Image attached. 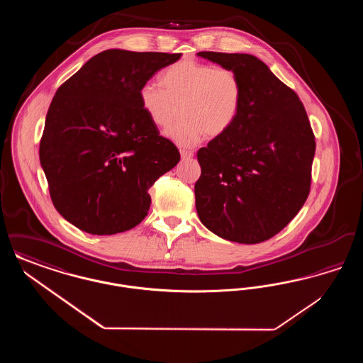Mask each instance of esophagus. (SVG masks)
<instances>
[{
  "label": "esophagus",
  "instance_id": "1",
  "mask_svg": "<svg viewBox=\"0 0 363 363\" xmlns=\"http://www.w3.org/2000/svg\"><path fill=\"white\" fill-rule=\"evenodd\" d=\"M179 154H181L182 160H188V159H191L193 155H194L191 151H188V150H181V151H179Z\"/></svg>",
  "mask_w": 363,
  "mask_h": 363
}]
</instances>
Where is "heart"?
<instances>
[{"label":"heart","instance_id":"1","mask_svg":"<svg viewBox=\"0 0 363 363\" xmlns=\"http://www.w3.org/2000/svg\"><path fill=\"white\" fill-rule=\"evenodd\" d=\"M162 86L145 82L138 89L141 108L156 128L166 130L181 147H193L203 138L225 135L238 120L243 86L237 72L184 58L162 73Z\"/></svg>","mask_w":363,"mask_h":363}]
</instances>
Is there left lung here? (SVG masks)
Segmentation results:
<instances>
[{"label": "left lung", "instance_id": "left-lung-1", "mask_svg": "<svg viewBox=\"0 0 363 363\" xmlns=\"http://www.w3.org/2000/svg\"><path fill=\"white\" fill-rule=\"evenodd\" d=\"M197 55L237 72L243 86L235 125L197 152V215L227 241H267L293 220L309 196L315 141L306 110L257 57Z\"/></svg>", "mask_w": 363, "mask_h": 363}]
</instances>
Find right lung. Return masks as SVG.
Masks as SVG:
<instances>
[{
    "instance_id": "add662e5",
    "label": "right lung",
    "mask_w": 363,
    "mask_h": 363,
    "mask_svg": "<svg viewBox=\"0 0 363 363\" xmlns=\"http://www.w3.org/2000/svg\"><path fill=\"white\" fill-rule=\"evenodd\" d=\"M179 58L104 50L57 89L39 159L54 207L77 228L111 235L148 215V190L181 156L141 108L138 89Z\"/></svg>"
}]
</instances>
